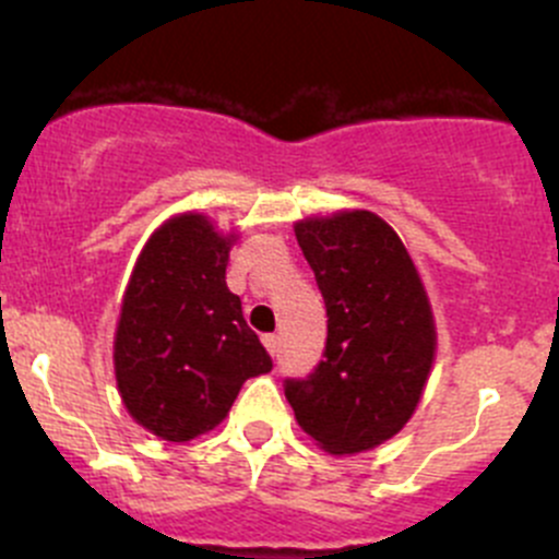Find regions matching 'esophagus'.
Masks as SVG:
<instances>
[{
    "mask_svg": "<svg viewBox=\"0 0 559 559\" xmlns=\"http://www.w3.org/2000/svg\"><path fill=\"white\" fill-rule=\"evenodd\" d=\"M262 343H264V348H267V352L273 354V357H275V354H278V343H281L278 335H264Z\"/></svg>",
    "mask_w": 559,
    "mask_h": 559,
    "instance_id": "34e87169",
    "label": "esophagus"
}]
</instances>
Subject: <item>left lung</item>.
<instances>
[{
  "instance_id": "obj_1",
  "label": "left lung",
  "mask_w": 559,
  "mask_h": 559,
  "mask_svg": "<svg viewBox=\"0 0 559 559\" xmlns=\"http://www.w3.org/2000/svg\"><path fill=\"white\" fill-rule=\"evenodd\" d=\"M326 306L324 359L286 379L295 419L330 454L397 436L436 359V321L408 248L381 216L337 211L295 224Z\"/></svg>"
}]
</instances>
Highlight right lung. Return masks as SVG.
I'll use <instances>...</instances> for the list:
<instances>
[{"label": "right lung", "instance_id": "right-lung-1", "mask_svg": "<svg viewBox=\"0 0 559 559\" xmlns=\"http://www.w3.org/2000/svg\"><path fill=\"white\" fill-rule=\"evenodd\" d=\"M235 240L202 213H178L151 235L129 275L112 368L129 416L162 441L211 432L246 379L273 370L227 289Z\"/></svg>", "mask_w": 559, "mask_h": 559}]
</instances>
